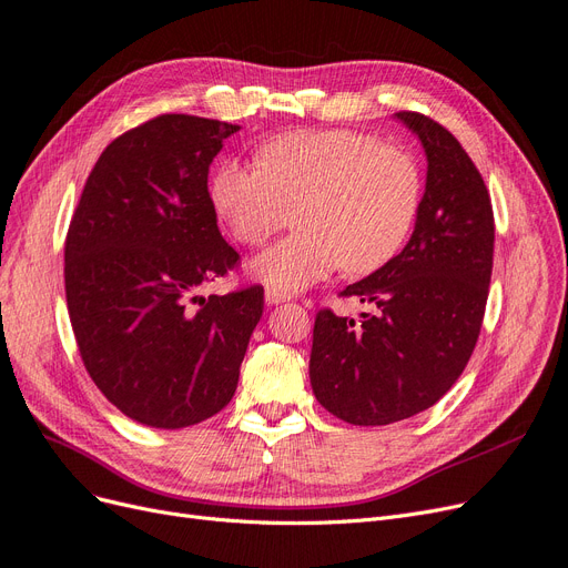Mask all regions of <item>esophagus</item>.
I'll use <instances>...</instances> for the list:
<instances>
[{"instance_id":"obj_1","label":"esophagus","mask_w":568,"mask_h":568,"mask_svg":"<svg viewBox=\"0 0 568 568\" xmlns=\"http://www.w3.org/2000/svg\"><path fill=\"white\" fill-rule=\"evenodd\" d=\"M264 300H266V304H271V306H278V304H283V302L287 300V295H283V292L273 290V287H266Z\"/></svg>"}]
</instances>
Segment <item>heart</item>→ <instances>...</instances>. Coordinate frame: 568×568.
Returning <instances> with one entry per match:
<instances>
[{"label": "heart", "mask_w": 568, "mask_h": 568, "mask_svg": "<svg viewBox=\"0 0 568 568\" xmlns=\"http://www.w3.org/2000/svg\"><path fill=\"white\" fill-rule=\"evenodd\" d=\"M210 203L229 234L264 243L292 222L300 231L250 262L266 287L290 295L344 266L372 273L405 245L422 203L416 161L355 131H295L264 142L260 163L222 161Z\"/></svg>", "instance_id": "heart-1"}]
</instances>
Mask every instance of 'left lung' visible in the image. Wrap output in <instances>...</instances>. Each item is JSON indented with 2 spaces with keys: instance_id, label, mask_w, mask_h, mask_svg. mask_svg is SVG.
<instances>
[{
  "instance_id": "1",
  "label": "left lung",
  "mask_w": 568,
  "mask_h": 568,
  "mask_svg": "<svg viewBox=\"0 0 568 568\" xmlns=\"http://www.w3.org/2000/svg\"><path fill=\"white\" fill-rule=\"evenodd\" d=\"M422 140L426 192L388 264L348 285L372 313L321 311L308 376L316 400L353 426H388L433 407L468 365L494 264V210L479 171L437 121L397 112Z\"/></svg>"
}]
</instances>
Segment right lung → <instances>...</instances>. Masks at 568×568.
<instances>
[{"mask_svg": "<svg viewBox=\"0 0 568 568\" xmlns=\"http://www.w3.org/2000/svg\"><path fill=\"white\" fill-rule=\"evenodd\" d=\"M236 131L163 114L123 133L100 154L70 222L65 295L81 361L142 426L178 430L224 409L262 318L260 285L196 295L239 262L207 192L210 163Z\"/></svg>", "mask_w": 568, "mask_h": 568, "instance_id": "add662e5", "label": "right lung"}]
</instances>
